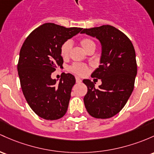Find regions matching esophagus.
I'll return each mask as SVG.
<instances>
[{"mask_svg": "<svg viewBox=\"0 0 154 154\" xmlns=\"http://www.w3.org/2000/svg\"><path fill=\"white\" fill-rule=\"evenodd\" d=\"M75 79H76V82H77V83H80V82H82V80H81L80 77H76Z\"/></svg>", "mask_w": 154, "mask_h": 154, "instance_id": "esophagus-1", "label": "esophagus"}]
</instances>
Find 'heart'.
Segmentation results:
<instances>
[{
    "label": "heart",
    "mask_w": 154,
    "mask_h": 154,
    "mask_svg": "<svg viewBox=\"0 0 154 154\" xmlns=\"http://www.w3.org/2000/svg\"><path fill=\"white\" fill-rule=\"evenodd\" d=\"M81 46L84 48V50L85 51H88L89 49H91V47H95L96 45L94 43V41L90 39V38H82L80 40V42ZM72 47V42L69 41H66L62 44V45L60 46V54L61 55V57L63 58H68L69 55V52H70L71 49ZM69 70L71 72L74 74H77L78 75H85V74L88 72V67L85 64L82 63H74L72 64V66H70L69 68Z\"/></svg>",
    "instance_id": "b5f03b06"
}]
</instances>
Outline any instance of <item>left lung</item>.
<instances>
[{"mask_svg":"<svg viewBox=\"0 0 154 154\" xmlns=\"http://www.w3.org/2000/svg\"><path fill=\"white\" fill-rule=\"evenodd\" d=\"M81 33L96 37L102 47L101 65L91 74L100 79L102 85L96 88L90 80L82 81L88 88L83 99L85 108L94 118H112L123 109L134 90L137 72L134 46L112 25L85 28Z\"/></svg>","mask_w":154,"mask_h":154,"instance_id":"obj_1","label":"left lung"}]
</instances>
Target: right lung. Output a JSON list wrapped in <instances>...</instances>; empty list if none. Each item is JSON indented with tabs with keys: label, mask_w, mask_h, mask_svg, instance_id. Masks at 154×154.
I'll return each instance as SVG.
<instances>
[{
	"label": "right lung",
	"mask_w": 154,
	"mask_h": 154,
	"mask_svg": "<svg viewBox=\"0 0 154 154\" xmlns=\"http://www.w3.org/2000/svg\"><path fill=\"white\" fill-rule=\"evenodd\" d=\"M82 30L45 23L28 35L20 49L17 71L22 91L28 105L44 119H59L66 112L75 78L63 72L57 83L51 74L63 66L62 44Z\"/></svg>",
	"instance_id": "add662e5"
}]
</instances>
